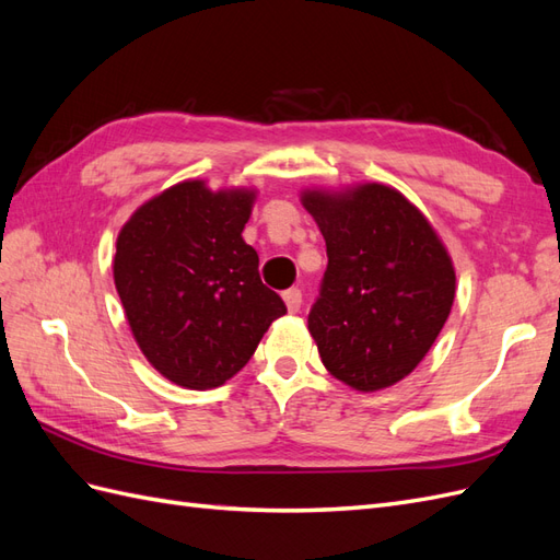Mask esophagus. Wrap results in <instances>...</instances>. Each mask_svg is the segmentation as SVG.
<instances>
[{"instance_id": "34e87169", "label": "esophagus", "mask_w": 560, "mask_h": 560, "mask_svg": "<svg viewBox=\"0 0 560 560\" xmlns=\"http://www.w3.org/2000/svg\"><path fill=\"white\" fill-rule=\"evenodd\" d=\"M282 299H284V303H287V311H290V313H299L301 303H303L301 290H296V287H292V290H287V292L282 294Z\"/></svg>"}]
</instances>
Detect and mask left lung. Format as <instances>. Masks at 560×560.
Returning <instances> with one entry per match:
<instances>
[{
    "instance_id": "left-lung-1",
    "label": "left lung",
    "mask_w": 560,
    "mask_h": 560,
    "mask_svg": "<svg viewBox=\"0 0 560 560\" xmlns=\"http://www.w3.org/2000/svg\"><path fill=\"white\" fill-rule=\"evenodd\" d=\"M301 202L329 257L308 313L322 364L360 393L395 385L448 319L455 270L444 243L425 214L385 184L308 189Z\"/></svg>"
}]
</instances>
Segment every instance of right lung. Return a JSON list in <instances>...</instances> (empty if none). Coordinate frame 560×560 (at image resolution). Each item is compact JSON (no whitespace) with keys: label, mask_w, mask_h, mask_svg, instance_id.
Segmentation results:
<instances>
[{"label":"right lung","mask_w":560,"mask_h":560,"mask_svg":"<svg viewBox=\"0 0 560 560\" xmlns=\"http://www.w3.org/2000/svg\"><path fill=\"white\" fill-rule=\"evenodd\" d=\"M254 191L189 179L151 198L116 238L114 282L159 374L189 389L224 385L287 313L243 241Z\"/></svg>","instance_id":"right-lung-1"}]
</instances>
